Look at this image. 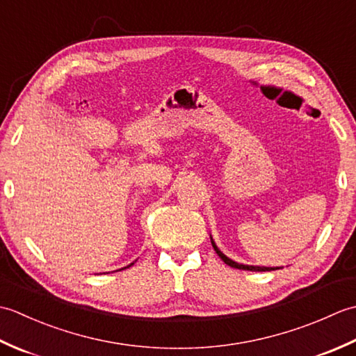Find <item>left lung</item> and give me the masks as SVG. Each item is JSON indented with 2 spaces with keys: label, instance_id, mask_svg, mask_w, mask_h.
<instances>
[{
  "label": "left lung",
  "instance_id": "obj_1",
  "mask_svg": "<svg viewBox=\"0 0 356 356\" xmlns=\"http://www.w3.org/2000/svg\"><path fill=\"white\" fill-rule=\"evenodd\" d=\"M211 243H213V248H214V251L217 252V255L220 257V259L228 264V266H231V268H236V269H243V270H257V272H263V270H275V269H280V268H264V266H248V264H238V263H236V261H232L231 259H228V257H226L220 249H218L217 246H216V243H214V240L211 238Z\"/></svg>",
  "mask_w": 356,
  "mask_h": 356
}]
</instances>
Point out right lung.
Wrapping results in <instances>:
<instances>
[{"label":"right lung","mask_w":356,"mask_h":356,"mask_svg":"<svg viewBox=\"0 0 356 356\" xmlns=\"http://www.w3.org/2000/svg\"><path fill=\"white\" fill-rule=\"evenodd\" d=\"M131 264H133V263H131ZM131 264H128V266H127V268H130V266H131ZM124 269H125V268H124Z\"/></svg>","instance_id":"obj_1"}]
</instances>
